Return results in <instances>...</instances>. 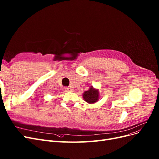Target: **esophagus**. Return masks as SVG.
Masks as SVG:
<instances>
[{"instance_id":"esophagus-1","label":"esophagus","mask_w":159,"mask_h":159,"mask_svg":"<svg viewBox=\"0 0 159 159\" xmlns=\"http://www.w3.org/2000/svg\"><path fill=\"white\" fill-rule=\"evenodd\" d=\"M65 90L66 92H73L74 90V89L73 88H71V87H66Z\"/></svg>"}]
</instances>
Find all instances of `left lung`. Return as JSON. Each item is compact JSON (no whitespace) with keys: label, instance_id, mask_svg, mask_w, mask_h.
Masks as SVG:
<instances>
[{"label":"left lung","instance_id":"1","mask_svg":"<svg viewBox=\"0 0 159 159\" xmlns=\"http://www.w3.org/2000/svg\"><path fill=\"white\" fill-rule=\"evenodd\" d=\"M83 98L89 104H94L99 100L100 93L98 89H95L93 86H90L89 90L85 91L83 94Z\"/></svg>","mask_w":159,"mask_h":159}]
</instances>
